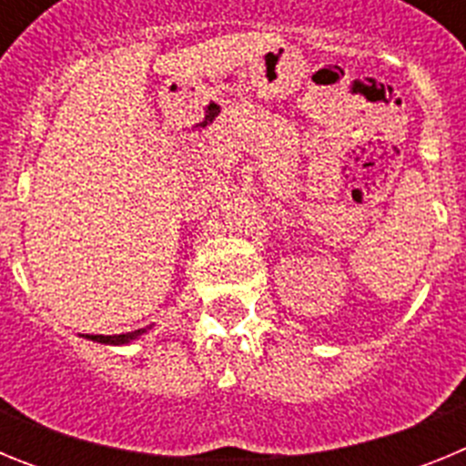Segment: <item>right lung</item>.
<instances>
[{
    "instance_id": "1",
    "label": "right lung",
    "mask_w": 466,
    "mask_h": 466,
    "mask_svg": "<svg viewBox=\"0 0 466 466\" xmlns=\"http://www.w3.org/2000/svg\"><path fill=\"white\" fill-rule=\"evenodd\" d=\"M144 329H137V331H130V333H118V336H86L90 340H97V343H109V345H123V343H130L133 339L142 336Z\"/></svg>"
}]
</instances>
